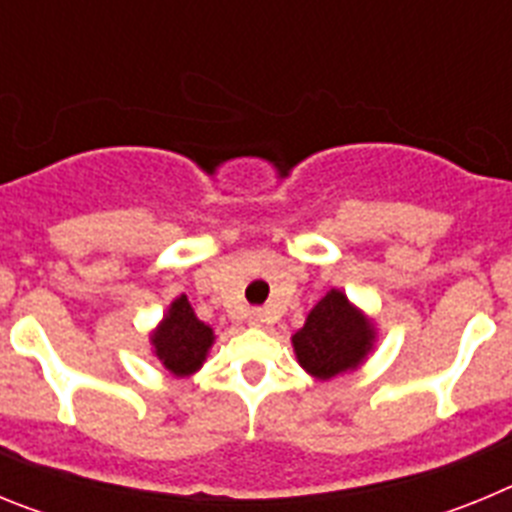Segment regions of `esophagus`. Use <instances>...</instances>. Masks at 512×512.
Here are the masks:
<instances>
[{
    "mask_svg": "<svg viewBox=\"0 0 512 512\" xmlns=\"http://www.w3.org/2000/svg\"><path fill=\"white\" fill-rule=\"evenodd\" d=\"M264 312L261 310H251L248 312V325H253V328H261L264 325Z\"/></svg>",
    "mask_w": 512,
    "mask_h": 512,
    "instance_id": "34e87169",
    "label": "esophagus"
}]
</instances>
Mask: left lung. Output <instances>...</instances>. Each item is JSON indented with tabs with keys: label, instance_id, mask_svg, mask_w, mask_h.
I'll return each instance as SVG.
<instances>
[{
	"label": "left lung",
	"instance_id": "left-lung-1",
	"mask_svg": "<svg viewBox=\"0 0 512 512\" xmlns=\"http://www.w3.org/2000/svg\"><path fill=\"white\" fill-rule=\"evenodd\" d=\"M379 330L346 292L330 287L318 305L307 312L305 325L292 333V351L297 364L318 382L356 372L374 354Z\"/></svg>",
	"mask_w": 512,
	"mask_h": 512
}]
</instances>
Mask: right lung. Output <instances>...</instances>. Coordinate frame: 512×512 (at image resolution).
<instances>
[{"instance_id":"obj_1","label":"right lung","mask_w":512,"mask_h":512,"mask_svg":"<svg viewBox=\"0 0 512 512\" xmlns=\"http://www.w3.org/2000/svg\"><path fill=\"white\" fill-rule=\"evenodd\" d=\"M151 356L176 379H189L202 369L215 346V330L197 318L187 295L169 302L164 318L148 333Z\"/></svg>"}]
</instances>
